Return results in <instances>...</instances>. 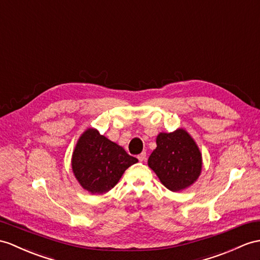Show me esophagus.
<instances>
[{"label":"esophagus","mask_w":260,"mask_h":260,"mask_svg":"<svg viewBox=\"0 0 260 260\" xmlns=\"http://www.w3.org/2000/svg\"><path fill=\"white\" fill-rule=\"evenodd\" d=\"M138 159H139V161H140V162L145 161V160H147V153H145V152H142V153H140V154L138 155Z\"/></svg>","instance_id":"1"}]
</instances>
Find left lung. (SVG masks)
<instances>
[{
    "label": "left lung",
    "mask_w": 260,
    "mask_h": 260,
    "mask_svg": "<svg viewBox=\"0 0 260 260\" xmlns=\"http://www.w3.org/2000/svg\"><path fill=\"white\" fill-rule=\"evenodd\" d=\"M148 164L164 186L178 192L198 180L202 170V155L191 136L179 129L157 136L156 149L151 153Z\"/></svg>",
    "instance_id": "obj_1"
}]
</instances>
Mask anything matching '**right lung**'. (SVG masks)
Listing matches in <instances>:
<instances>
[{"label": "right lung", "instance_id": "right-lung-1", "mask_svg": "<svg viewBox=\"0 0 260 260\" xmlns=\"http://www.w3.org/2000/svg\"><path fill=\"white\" fill-rule=\"evenodd\" d=\"M137 162V157L129 155L96 129H88L76 145L72 166L82 187L92 194H103L110 191L124 171Z\"/></svg>", "mask_w": 260, "mask_h": 260}]
</instances>
